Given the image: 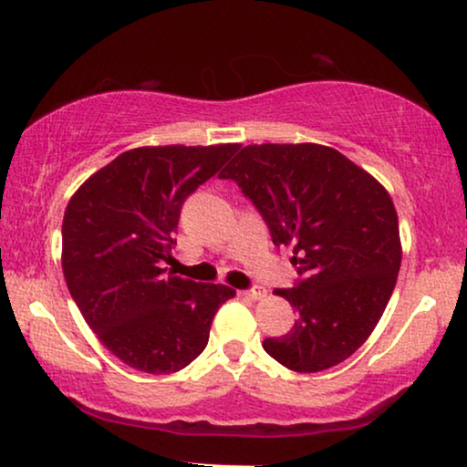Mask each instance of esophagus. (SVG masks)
I'll use <instances>...</instances> for the list:
<instances>
[{
  "mask_svg": "<svg viewBox=\"0 0 467 467\" xmlns=\"http://www.w3.org/2000/svg\"><path fill=\"white\" fill-rule=\"evenodd\" d=\"M240 296H244L248 299H261V297H265V289H261V286H253V289L240 291Z\"/></svg>",
  "mask_w": 467,
  "mask_h": 467,
  "instance_id": "34e87169",
  "label": "esophagus"
}]
</instances>
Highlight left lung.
<instances>
[{
    "mask_svg": "<svg viewBox=\"0 0 467 467\" xmlns=\"http://www.w3.org/2000/svg\"><path fill=\"white\" fill-rule=\"evenodd\" d=\"M219 178L238 182L276 246H293L297 310L289 334L265 337V353L293 372L348 359L385 312L401 264L398 213L385 187L321 144L244 146Z\"/></svg>",
    "mask_w": 467,
    "mask_h": 467,
    "instance_id": "obj_1",
    "label": "left lung"
}]
</instances>
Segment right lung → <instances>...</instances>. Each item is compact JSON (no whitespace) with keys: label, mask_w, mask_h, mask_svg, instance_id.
<instances>
[{"label":"right lung","mask_w":467,"mask_h":467,"mask_svg":"<svg viewBox=\"0 0 467 467\" xmlns=\"http://www.w3.org/2000/svg\"><path fill=\"white\" fill-rule=\"evenodd\" d=\"M240 144L142 146L76 191L63 216V276L101 344L130 368L171 374L206 348L225 285L174 276L182 203Z\"/></svg>","instance_id":"add662e5"}]
</instances>
